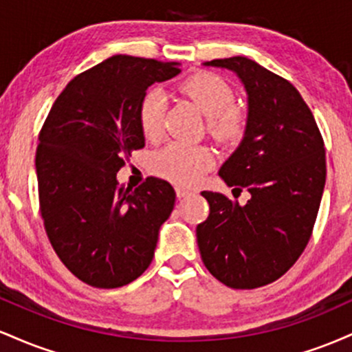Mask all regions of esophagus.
I'll use <instances>...</instances> for the list:
<instances>
[{"label": "esophagus", "mask_w": 352, "mask_h": 352, "mask_svg": "<svg viewBox=\"0 0 352 352\" xmlns=\"http://www.w3.org/2000/svg\"><path fill=\"white\" fill-rule=\"evenodd\" d=\"M175 193H177V197H179V199H184V197L192 195V190L184 188V187H177L175 188Z\"/></svg>", "instance_id": "34e87169"}]
</instances>
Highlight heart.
Returning a JSON list of instances; mask_svg holds the SVG:
<instances>
[{"label":"heart","instance_id":"1","mask_svg":"<svg viewBox=\"0 0 352 352\" xmlns=\"http://www.w3.org/2000/svg\"><path fill=\"white\" fill-rule=\"evenodd\" d=\"M179 91L204 112L208 134L223 145H236L248 131V112L233 102L235 94L225 79L213 72H195L179 84ZM165 98L160 91L151 89L142 96L137 109L140 131L145 139L157 140L164 134ZM215 164V153L205 145L172 142L152 159V170L179 185H193Z\"/></svg>","mask_w":352,"mask_h":352}]
</instances>
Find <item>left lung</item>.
<instances>
[{"label":"left lung","mask_w":352,"mask_h":352,"mask_svg":"<svg viewBox=\"0 0 352 352\" xmlns=\"http://www.w3.org/2000/svg\"><path fill=\"white\" fill-rule=\"evenodd\" d=\"M207 66L236 72L248 92V131L220 177L252 199L201 192L208 218L197 227L204 265L233 289L276 281L305 252L326 182L324 140L313 112L289 80L235 56Z\"/></svg>","instance_id":"left-lung-1"}]
</instances>
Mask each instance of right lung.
I'll return each mask as SVG.
<instances>
[{
  "label": "right lung",
  "instance_id": "add662e5",
  "mask_svg": "<svg viewBox=\"0 0 352 352\" xmlns=\"http://www.w3.org/2000/svg\"><path fill=\"white\" fill-rule=\"evenodd\" d=\"M179 63L117 54L69 80L52 104L36 148L39 210L59 260L94 288H120L151 265L175 190L147 177L131 190L117 172L145 145L137 109L148 86Z\"/></svg>",
  "mask_w": 352,
  "mask_h": 352
}]
</instances>
